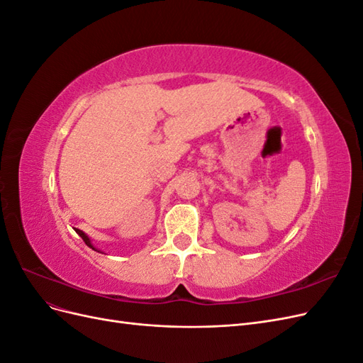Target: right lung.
<instances>
[{
    "mask_svg": "<svg viewBox=\"0 0 363 363\" xmlns=\"http://www.w3.org/2000/svg\"><path fill=\"white\" fill-rule=\"evenodd\" d=\"M75 232H77V233H79V236H80V238H82V239L84 240V244H86L87 247H91L92 250H95V248L92 247V244H91V240H89V238H87V236H86V235H84V233L82 232V230H79V228H75ZM96 251H98V250H96Z\"/></svg>",
    "mask_w": 363,
    "mask_h": 363,
    "instance_id": "1",
    "label": "right lung"
}]
</instances>
